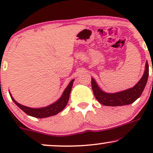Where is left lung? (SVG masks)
Wrapping results in <instances>:
<instances>
[{
  "mask_svg": "<svg viewBox=\"0 0 153 153\" xmlns=\"http://www.w3.org/2000/svg\"><path fill=\"white\" fill-rule=\"evenodd\" d=\"M149 67L148 62L146 61L143 75L134 87L117 93H106L100 88L96 81L92 77V88L96 99L104 106H117L127 105L133 103L141 96L147 83Z\"/></svg>",
  "mask_w": 153,
  "mask_h": 153,
  "instance_id": "1",
  "label": "left lung"
}]
</instances>
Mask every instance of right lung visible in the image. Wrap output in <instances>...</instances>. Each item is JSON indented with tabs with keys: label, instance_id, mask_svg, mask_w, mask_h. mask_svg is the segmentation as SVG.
Wrapping results in <instances>:
<instances>
[{
	"label": "right lung",
	"instance_id": "obj_1",
	"mask_svg": "<svg viewBox=\"0 0 153 153\" xmlns=\"http://www.w3.org/2000/svg\"><path fill=\"white\" fill-rule=\"evenodd\" d=\"M74 79H72L69 83L66 88L62 93L61 97L58 99L57 101H56L53 103L48 105L45 107H40V108H32L28 107V106L22 105L19 103H18L12 97L11 93L10 92V95L11 97L12 101L14 102V104L20 108L23 111H24L27 115L30 116L35 117V118H47V117H50L52 116H55V115L58 114L61 111H62L65 107L67 104H68L69 98H70V95L71 90H72L73 83H74Z\"/></svg>",
	"mask_w": 153,
	"mask_h": 153
}]
</instances>
